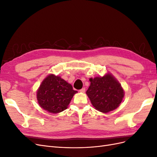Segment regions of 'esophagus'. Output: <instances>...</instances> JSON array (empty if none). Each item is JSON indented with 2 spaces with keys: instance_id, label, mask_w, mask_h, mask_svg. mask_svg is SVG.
Returning <instances> with one entry per match:
<instances>
[{
  "instance_id": "34e87169",
  "label": "esophagus",
  "mask_w": 157,
  "mask_h": 157,
  "mask_svg": "<svg viewBox=\"0 0 157 157\" xmlns=\"http://www.w3.org/2000/svg\"><path fill=\"white\" fill-rule=\"evenodd\" d=\"M85 90H86V89H85V88H82L81 90H80V92L84 93V92H85Z\"/></svg>"
}]
</instances>
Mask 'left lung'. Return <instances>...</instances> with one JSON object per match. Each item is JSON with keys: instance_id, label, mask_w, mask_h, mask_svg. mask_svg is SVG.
Returning a JSON list of instances; mask_svg holds the SVG:
<instances>
[{"instance_id": "left-lung-1", "label": "left lung", "mask_w": 157, "mask_h": 157, "mask_svg": "<svg viewBox=\"0 0 157 157\" xmlns=\"http://www.w3.org/2000/svg\"><path fill=\"white\" fill-rule=\"evenodd\" d=\"M90 82L86 94L95 109L105 113L120 105L124 92L114 76L107 73L103 77L90 78Z\"/></svg>"}]
</instances>
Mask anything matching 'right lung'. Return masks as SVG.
I'll return each mask as SVG.
<instances>
[{
	"instance_id": "obj_1",
	"label": "right lung",
	"mask_w": 157,
	"mask_h": 157,
	"mask_svg": "<svg viewBox=\"0 0 157 157\" xmlns=\"http://www.w3.org/2000/svg\"><path fill=\"white\" fill-rule=\"evenodd\" d=\"M77 93L71 84L58 76L50 74L43 80L37 90L39 105L51 113L62 112L68 107L71 99Z\"/></svg>"
}]
</instances>
